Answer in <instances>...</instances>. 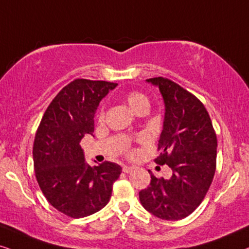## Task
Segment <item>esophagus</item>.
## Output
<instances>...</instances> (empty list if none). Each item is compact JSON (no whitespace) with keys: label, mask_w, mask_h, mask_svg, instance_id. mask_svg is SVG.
<instances>
[{"label":"esophagus","mask_w":249,"mask_h":249,"mask_svg":"<svg viewBox=\"0 0 249 249\" xmlns=\"http://www.w3.org/2000/svg\"><path fill=\"white\" fill-rule=\"evenodd\" d=\"M132 171H133V168H131V166H123V172H125V174H130Z\"/></svg>","instance_id":"1"}]
</instances>
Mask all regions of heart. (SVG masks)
Returning a JSON list of instances; mask_svg holds the SVG:
<instances>
[{"label":"heart","instance_id":"b5f03b06","mask_svg":"<svg viewBox=\"0 0 249 249\" xmlns=\"http://www.w3.org/2000/svg\"><path fill=\"white\" fill-rule=\"evenodd\" d=\"M124 100L134 112H139L140 110H148V108H149V100H148V97L144 94L140 92H128L124 95ZM105 116L106 107L103 106L99 112L100 121H103Z\"/></svg>","mask_w":249,"mask_h":249}]
</instances>
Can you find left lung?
<instances>
[{
    "label": "left lung",
    "mask_w": 249,
    "mask_h": 249,
    "mask_svg": "<svg viewBox=\"0 0 249 249\" xmlns=\"http://www.w3.org/2000/svg\"><path fill=\"white\" fill-rule=\"evenodd\" d=\"M159 87L165 114L160 135L157 164L172 170L169 179L150 174V184L139 192L147 212L165 221L191 215L206 196L216 170L217 138L202 102L174 81L163 77L147 79Z\"/></svg>",
    "instance_id": "left-lung-1"
}]
</instances>
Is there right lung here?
Returning a JSON list of instances; mask_svg holds the SVG:
<instances>
[{"label":"right lung","mask_w":249,"mask_h":249,"mask_svg":"<svg viewBox=\"0 0 249 249\" xmlns=\"http://www.w3.org/2000/svg\"><path fill=\"white\" fill-rule=\"evenodd\" d=\"M117 84L75 79L53 100L33 144L36 180L48 202L69 217L81 218L101 210L111 197L121 165L85 162L80 141L93 134L94 116L101 100Z\"/></svg>","instance_id":"add662e5"}]
</instances>
